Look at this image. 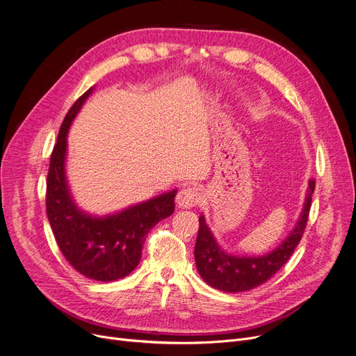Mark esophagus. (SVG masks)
Segmentation results:
<instances>
[{"mask_svg": "<svg viewBox=\"0 0 356 356\" xmlns=\"http://www.w3.org/2000/svg\"><path fill=\"white\" fill-rule=\"evenodd\" d=\"M202 200V194L197 186H184L177 195V204L181 208H191L200 204Z\"/></svg>", "mask_w": 356, "mask_h": 356, "instance_id": "esophagus-1", "label": "esophagus"}]
</instances>
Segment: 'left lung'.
Instances as JSON below:
<instances>
[{
    "label": "left lung",
    "mask_w": 356,
    "mask_h": 356,
    "mask_svg": "<svg viewBox=\"0 0 356 356\" xmlns=\"http://www.w3.org/2000/svg\"><path fill=\"white\" fill-rule=\"evenodd\" d=\"M313 191H315V181L309 179L303 210L295 228L273 252L263 256H234L224 252L214 238L211 229L208 228L204 216H200L194 256L197 270L204 282L227 293H240L273 277L293 254L305 233Z\"/></svg>",
    "instance_id": "obj_1"
}]
</instances>
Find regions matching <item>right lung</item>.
I'll return each mask as SVG.
<instances>
[{
  "mask_svg": "<svg viewBox=\"0 0 356 356\" xmlns=\"http://www.w3.org/2000/svg\"><path fill=\"white\" fill-rule=\"evenodd\" d=\"M92 92L93 88L74 102L61 123L50 158L46 210L54 238L73 268L97 282H113L139 264L146 236L174 213L177 190L108 216H93L77 207L66 178L67 132Z\"/></svg>",
  "mask_w": 356,
  "mask_h": 356,
  "instance_id": "obj_1",
  "label": "right lung"
}]
</instances>
